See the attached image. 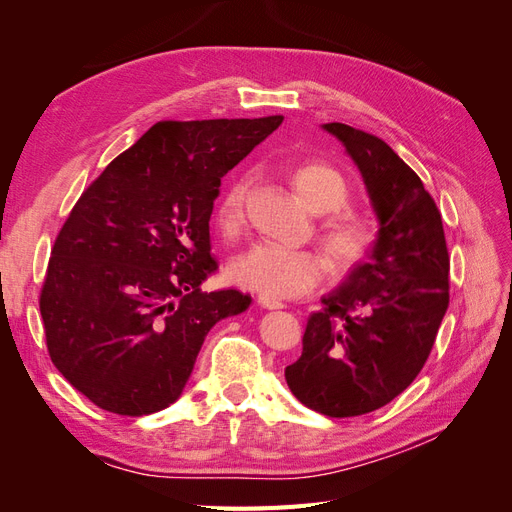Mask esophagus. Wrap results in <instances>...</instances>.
<instances>
[{
	"mask_svg": "<svg viewBox=\"0 0 512 512\" xmlns=\"http://www.w3.org/2000/svg\"><path fill=\"white\" fill-rule=\"evenodd\" d=\"M258 305L265 307V309H282V307H286L280 299L265 297V294H260V297H258Z\"/></svg>",
	"mask_w": 512,
	"mask_h": 512,
	"instance_id": "34e87169",
	"label": "esophagus"
}]
</instances>
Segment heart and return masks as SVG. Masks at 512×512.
I'll return each mask as SVG.
<instances>
[{"label":"heart","mask_w":512,"mask_h":512,"mask_svg":"<svg viewBox=\"0 0 512 512\" xmlns=\"http://www.w3.org/2000/svg\"><path fill=\"white\" fill-rule=\"evenodd\" d=\"M290 181L314 213H329L318 226V237L337 271H354L374 256L380 243L378 226L365 215L344 209L352 198L350 179L342 168L324 160H305L290 170ZM252 175L228 183L215 207V226L224 237H237L245 226V203ZM230 280L265 297H303L320 286L327 260L314 250H292L262 241L239 254L228 267Z\"/></svg>","instance_id":"heart-1"}]
</instances>
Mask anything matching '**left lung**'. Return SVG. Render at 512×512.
I'll return each mask as SVG.
<instances>
[{
    "label": "left lung",
    "mask_w": 512,
    "mask_h": 512,
    "mask_svg": "<svg viewBox=\"0 0 512 512\" xmlns=\"http://www.w3.org/2000/svg\"><path fill=\"white\" fill-rule=\"evenodd\" d=\"M324 130L361 170L380 243L307 318L286 382L303 406L344 418L386 406L423 369L448 307V250L436 200L382 138L346 123Z\"/></svg>",
    "instance_id": "left-lung-1"
}]
</instances>
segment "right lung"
<instances>
[{
	"mask_svg": "<svg viewBox=\"0 0 512 512\" xmlns=\"http://www.w3.org/2000/svg\"><path fill=\"white\" fill-rule=\"evenodd\" d=\"M282 121H158L76 200L40 314L53 365L91 404L123 416L168 408L213 324L250 307L239 290L200 288L218 269L209 218L222 177Z\"/></svg>",
	"mask_w": 512,
	"mask_h": 512,
	"instance_id": "right-lung-1",
	"label": "right lung"
}]
</instances>
